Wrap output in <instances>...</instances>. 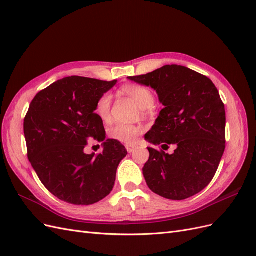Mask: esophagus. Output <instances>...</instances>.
<instances>
[{
  "label": "esophagus",
  "mask_w": 256,
  "mask_h": 256,
  "mask_svg": "<svg viewBox=\"0 0 256 256\" xmlns=\"http://www.w3.org/2000/svg\"><path fill=\"white\" fill-rule=\"evenodd\" d=\"M136 145H132V144H127L126 145V150H127V152H134V150H136Z\"/></svg>",
  "instance_id": "1"
}]
</instances>
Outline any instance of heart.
Masks as SVG:
<instances>
[{"instance_id":"heart-1","label":"heart","mask_w":256,"mask_h":256,"mask_svg":"<svg viewBox=\"0 0 256 256\" xmlns=\"http://www.w3.org/2000/svg\"><path fill=\"white\" fill-rule=\"evenodd\" d=\"M122 90L130 97H132L142 109H150L154 104L152 92L148 88L143 86V85H126V86L122 88ZM111 102L112 96L110 92H104V95L100 96L96 102L95 112L98 115V118L104 122H109L110 120ZM141 134V127L128 125V124L122 122L115 124L109 129V136L112 138L126 144H134Z\"/></svg>"}]
</instances>
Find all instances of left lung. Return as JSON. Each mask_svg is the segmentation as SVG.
<instances>
[{
  "label": "left lung",
  "mask_w": 256,
  "mask_h": 256,
  "mask_svg": "<svg viewBox=\"0 0 256 256\" xmlns=\"http://www.w3.org/2000/svg\"><path fill=\"white\" fill-rule=\"evenodd\" d=\"M128 79L154 88L164 106L145 140L164 150L176 146L171 154L148 147L147 186L168 200L198 194L212 180L226 150V109L218 90L207 76L178 65Z\"/></svg>",
  "instance_id": "1"
}]
</instances>
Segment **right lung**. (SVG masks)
<instances>
[{"label": "right lung", "mask_w": 256, "mask_h": 256, "mask_svg": "<svg viewBox=\"0 0 256 256\" xmlns=\"http://www.w3.org/2000/svg\"><path fill=\"white\" fill-rule=\"evenodd\" d=\"M116 82L67 76L40 90L30 104L23 124L28 160L44 187L64 202L95 204L114 187L127 150L118 141L106 140L95 106ZM90 138L103 142L102 154H84Z\"/></svg>", "instance_id": "obj_1"}]
</instances>
